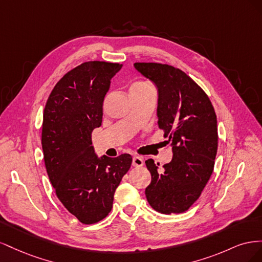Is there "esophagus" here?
Wrapping results in <instances>:
<instances>
[{"label":"esophagus","instance_id":"34e87169","mask_svg":"<svg viewBox=\"0 0 262 262\" xmlns=\"http://www.w3.org/2000/svg\"><path fill=\"white\" fill-rule=\"evenodd\" d=\"M132 165L134 166V167H142V166L144 165L143 158L140 157V156H134L133 161H132Z\"/></svg>","mask_w":262,"mask_h":262}]
</instances>
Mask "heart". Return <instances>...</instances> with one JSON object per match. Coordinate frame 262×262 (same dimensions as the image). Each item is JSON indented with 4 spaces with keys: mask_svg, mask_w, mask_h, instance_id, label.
<instances>
[{
    "mask_svg": "<svg viewBox=\"0 0 262 262\" xmlns=\"http://www.w3.org/2000/svg\"><path fill=\"white\" fill-rule=\"evenodd\" d=\"M148 84L147 83H144V82H138V83H134L132 86H131V90L133 89H139V87H143V86H147Z\"/></svg>",
    "mask_w": 262,
    "mask_h": 262,
    "instance_id": "b5f03b06",
    "label": "heart"
}]
</instances>
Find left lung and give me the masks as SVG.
<instances>
[{
  "mask_svg": "<svg viewBox=\"0 0 262 262\" xmlns=\"http://www.w3.org/2000/svg\"><path fill=\"white\" fill-rule=\"evenodd\" d=\"M134 67L157 86L158 126L169 138L173 153L161 170L153 160L145 162L152 176L146 199L157 212L182 213L199 199L213 172L216 115L208 95L184 71L153 62Z\"/></svg>",
  "mask_w": 262,
  "mask_h": 262,
  "instance_id": "left-lung-1",
  "label": "left lung"
}]
</instances>
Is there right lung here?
<instances>
[{
    "label": "right lung",
    "instance_id": "add662e5",
    "mask_svg": "<svg viewBox=\"0 0 262 262\" xmlns=\"http://www.w3.org/2000/svg\"><path fill=\"white\" fill-rule=\"evenodd\" d=\"M119 63L89 61L55 84L43 110L41 144L47 173L61 203L83 224L104 220L132 156L100 160L92 132L102 121V102Z\"/></svg>",
    "mask_w": 262,
    "mask_h": 262
}]
</instances>
